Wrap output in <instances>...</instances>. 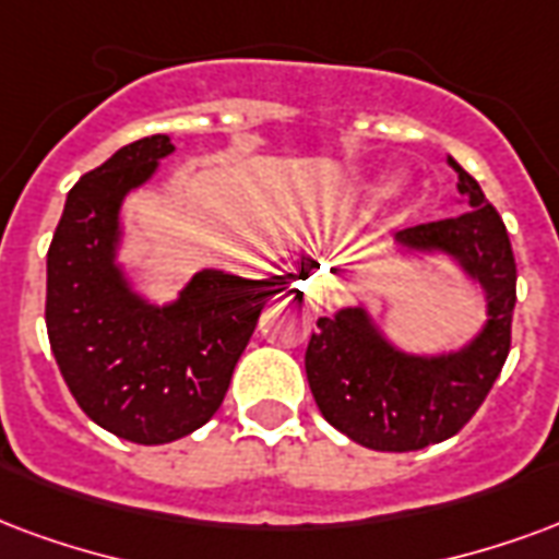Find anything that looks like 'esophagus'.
I'll list each match as a JSON object with an SVG mask.
<instances>
[{
    "label": "esophagus",
    "mask_w": 559,
    "mask_h": 559,
    "mask_svg": "<svg viewBox=\"0 0 559 559\" xmlns=\"http://www.w3.org/2000/svg\"><path fill=\"white\" fill-rule=\"evenodd\" d=\"M305 293H308V301L311 305H325V301H332L334 296V281L325 275V272H313L305 281Z\"/></svg>",
    "instance_id": "1"
}]
</instances>
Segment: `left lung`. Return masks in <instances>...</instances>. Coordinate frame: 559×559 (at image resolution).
<instances>
[{"instance_id":"8db88e82","label":"left lung","mask_w":559,"mask_h":559,"mask_svg":"<svg viewBox=\"0 0 559 559\" xmlns=\"http://www.w3.org/2000/svg\"><path fill=\"white\" fill-rule=\"evenodd\" d=\"M450 165L471 210L406 227L396 239L420 251H448L479 281L489 296V322L477 341L456 355L417 358L384 341L364 308H346L337 317H320L305 349L322 417L370 450L406 453L456 436L477 415L510 355L519 275L507 225L477 180L456 159Z\"/></svg>"}]
</instances>
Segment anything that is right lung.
Returning <instances> with one entry per match:
<instances>
[{
    "instance_id": "1",
    "label": "right lung",
    "mask_w": 559,
    "mask_h": 559,
    "mask_svg": "<svg viewBox=\"0 0 559 559\" xmlns=\"http://www.w3.org/2000/svg\"><path fill=\"white\" fill-rule=\"evenodd\" d=\"M171 151L168 135H147L88 171L68 192L47 251V334L61 376L94 424L135 444H168L204 427L263 305L305 278L204 269L168 308L132 296L115 266L118 210Z\"/></svg>"
}]
</instances>
